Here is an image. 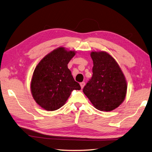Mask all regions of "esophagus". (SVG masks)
<instances>
[{
  "label": "esophagus",
  "mask_w": 152,
  "mask_h": 152,
  "mask_svg": "<svg viewBox=\"0 0 152 152\" xmlns=\"http://www.w3.org/2000/svg\"><path fill=\"white\" fill-rule=\"evenodd\" d=\"M84 86H85V82H81L80 83V86H81V88L82 89H83V87H84Z\"/></svg>",
  "instance_id": "34e87169"
}]
</instances>
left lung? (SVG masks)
Segmentation results:
<instances>
[{
	"label": "left lung",
	"instance_id": "obj_1",
	"mask_svg": "<svg viewBox=\"0 0 152 152\" xmlns=\"http://www.w3.org/2000/svg\"><path fill=\"white\" fill-rule=\"evenodd\" d=\"M93 76L83 92L94 107L109 112L118 108L127 94V81L121 68L110 55L104 51H92Z\"/></svg>",
	"mask_w": 152,
	"mask_h": 152
}]
</instances>
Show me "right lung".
<instances>
[{"instance_id": "right-lung-1", "label": "right lung", "mask_w": 152, "mask_h": 152, "mask_svg": "<svg viewBox=\"0 0 152 152\" xmlns=\"http://www.w3.org/2000/svg\"><path fill=\"white\" fill-rule=\"evenodd\" d=\"M75 51L59 47L51 51L35 68L31 91L37 104L48 111H54L65 104L73 90H80L67 64Z\"/></svg>"}]
</instances>
